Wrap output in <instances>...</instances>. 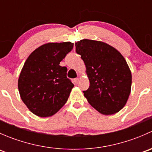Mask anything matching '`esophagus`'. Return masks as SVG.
<instances>
[{"mask_svg": "<svg viewBox=\"0 0 152 152\" xmlns=\"http://www.w3.org/2000/svg\"><path fill=\"white\" fill-rule=\"evenodd\" d=\"M79 78H76V79H74L75 84H78V83H79Z\"/></svg>", "mask_w": 152, "mask_h": 152, "instance_id": "esophagus-1", "label": "esophagus"}]
</instances>
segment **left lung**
<instances>
[{
	"label": "left lung",
	"mask_w": 152,
	"mask_h": 152,
	"mask_svg": "<svg viewBox=\"0 0 152 152\" xmlns=\"http://www.w3.org/2000/svg\"><path fill=\"white\" fill-rule=\"evenodd\" d=\"M86 66L90 87L83 91L90 104L103 115H113L126 104L132 73L121 53L111 45L91 39L76 42Z\"/></svg>",
	"instance_id": "8db88e82"
}]
</instances>
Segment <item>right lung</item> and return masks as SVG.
I'll return each mask as SVG.
<instances>
[{
    "label": "right lung",
    "instance_id": "1",
    "mask_svg": "<svg viewBox=\"0 0 152 152\" xmlns=\"http://www.w3.org/2000/svg\"><path fill=\"white\" fill-rule=\"evenodd\" d=\"M73 48L70 42L44 44L24 63L18 90L23 103L36 115H53L67 102L74 85L67 78V67L59 64Z\"/></svg>",
    "mask_w": 152,
    "mask_h": 152
}]
</instances>
